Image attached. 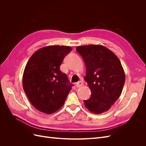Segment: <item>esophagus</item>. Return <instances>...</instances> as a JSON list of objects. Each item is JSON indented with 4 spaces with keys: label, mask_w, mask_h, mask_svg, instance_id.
Returning <instances> with one entry per match:
<instances>
[{
    "label": "esophagus",
    "mask_w": 146,
    "mask_h": 146,
    "mask_svg": "<svg viewBox=\"0 0 146 146\" xmlns=\"http://www.w3.org/2000/svg\"><path fill=\"white\" fill-rule=\"evenodd\" d=\"M83 82H81V81H80V82H77V83H76V86L77 87V88H79V87H81V86H83Z\"/></svg>",
    "instance_id": "1"
}]
</instances>
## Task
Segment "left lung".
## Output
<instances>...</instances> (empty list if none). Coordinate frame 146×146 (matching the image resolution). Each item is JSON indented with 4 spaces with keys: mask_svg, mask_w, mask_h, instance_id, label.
I'll list each match as a JSON object with an SVG mask.
<instances>
[{
    "mask_svg": "<svg viewBox=\"0 0 146 146\" xmlns=\"http://www.w3.org/2000/svg\"><path fill=\"white\" fill-rule=\"evenodd\" d=\"M86 66L85 80L90 87V98L84 100L91 113L100 114L111 108L121 96L125 76L120 60L108 48L101 45L76 47Z\"/></svg>",
    "mask_w": 146,
    "mask_h": 146,
    "instance_id": "obj_1",
    "label": "left lung"
}]
</instances>
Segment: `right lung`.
<instances>
[{
    "label": "right lung",
    "mask_w": 146,
    "mask_h": 146,
    "mask_svg": "<svg viewBox=\"0 0 146 146\" xmlns=\"http://www.w3.org/2000/svg\"><path fill=\"white\" fill-rule=\"evenodd\" d=\"M72 48L49 46L39 48L30 57L23 74L24 90L33 107L46 114L56 112L64 105L72 84L60 69Z\"/></svg>",
    "instance_id": "obj_1"
}]
</instances>
